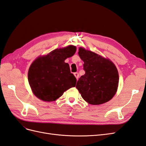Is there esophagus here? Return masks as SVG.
<instances>
[{
    "mask_svg": "<svg viewBox=\"0 0 146 146\" xmlns=\"http://www.w3.org/2000/svg\"><path fill=\"white\" fill-rule=\"evenodd\" d=\"M74 74L75 77H76L77 78H78V77H79V74L78 72H75V73H74Z\"/></svg>",
    "mask_w": 146,
    "mask_h": 146,
    "instance_id": "esophagus-1",
    "label": "esophagus"
}]
</instances>
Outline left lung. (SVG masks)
<instances>
[{
	"instance_id": "8db88e82",
	"label": "left lung",
	"mask_w": 146,
	"mask_h": 146,
	"mask_svg": "<svg viewBox=\"0 0 146 146\" xmlns=\"http://www.w3.org/2000/svg\"><path fill=\"white\" fill-rule=\"evenodd\" d=\"M78 55L83 61L85 74L76 88L83 99L92 105H100L111 100L119 83V74L113 62L94 52L80 47Z\"/></svg>"
}]
</instances>
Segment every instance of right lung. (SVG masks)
Wrapping results in <instances>:
<instances>
[{
	"mask_svg": "<svg viewBox=\"0 0 146 146\" xmlns=\"http://www.w3.org/2000/svg\"><path fill=\"white\" fill-rule=\"evenodd\" d=\"M76 47L69 46L56 48L47 55L39 56L31 64L28 80L33 94L44 101H54L69 88L76 86L77 79L70 73L64 60L74 55Z\"/></svg>",
	"mask_w": 146,
	"mask_h": 146,
	"instance_id": "add662e5",
	"label": "right lung"
}]
</instances>
